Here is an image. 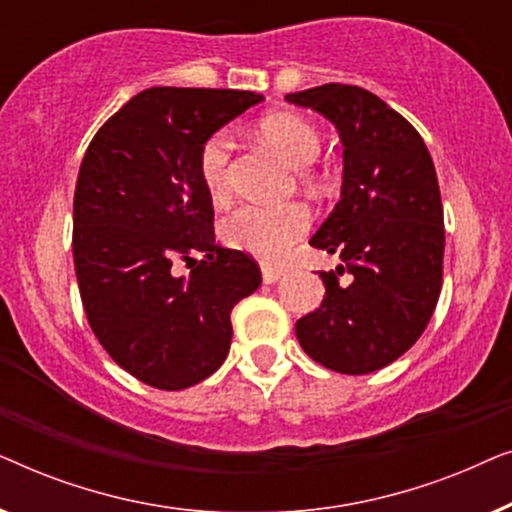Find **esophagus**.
<instances>
[{
	"instance_id": "esophagus-1",
	"label": "esophagus",
	"mask_w": 512,
	"mask_h": 512,
	"mask_svg": "<svg viewBox=\"0 0 512 512\" xmlns=\"http://www.w3.org/2000/svg\"><path fill=\"white\" fill-rule=\"evenodd\" d=\"M261 272H263V282L265 284H275L284 277V270L282 268H272V265H263Z\"/></svg>"
}]
</instances>
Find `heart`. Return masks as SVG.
<instances>
[{"label":"heart","mask_w":512,"mask_h":512,"mask_svg":"<svg viewBox=\"0 0 512 512\" xmlns=\"http://www.w3.org/2000/svg\"><path fill=\"white\" fill-rule=\"evenodd\" d=\"M265 142L282 153L291 165L307 167L319 153V135L305 118L296 114H270L258 125ZM230 151L233 139L228 130H214L198 151V174L205 191L214 200L230 193ZM310 228V212L300 202L277 207L240 205L223 216L221 240L228 247L247 251L263 261H279Z\"/></svg>","instance_id":"heart-1"}]
</instances>
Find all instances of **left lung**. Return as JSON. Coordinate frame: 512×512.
Masks as SVG:
<instances>
[{
    "mask_svg": "<svg viewBox=\"0 0 512 512\" xmlns=\"http://www.w3.org/2000/svg\"><path fill=\"white\" fill-rule=\"evenodd\" d=\"M286 100L328 118L345 146L342 198L310 240L342 265L319 272L324 300L296 321L298 342L335 373H373L408 352L436 310L445 254L436 167L422 135L370 90L324 83Z\"/></svg>",
    "mask_w": 512,
    "mask_h": 512,
    "instance_id": "left-lung-1",
    "label": "left lung"
}]
</instances>
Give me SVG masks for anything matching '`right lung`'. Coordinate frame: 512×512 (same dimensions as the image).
Masks as SVG:
<instances>
[{
    "label": "right lung",
    "mask_w": 512,
    "mask_h": 512,
    "mask_svg": "<svg viewBox=\"0 0 512 512\" xmlns=\"http://www.w3.org/2000/svg\"><path fill=\"white\" fill-rule=\"evenodd\" d=\"M263 95L149 88L97 130L74 191V270L107 354L149 387H193L226 361L230 310L261 286L249 254L214 244L198 151ZM201 258L198 259L197 256ZM192 268L176 277V265Z\"/></svg>",
    "instance_id": "obj_1"
}]
</instances>
